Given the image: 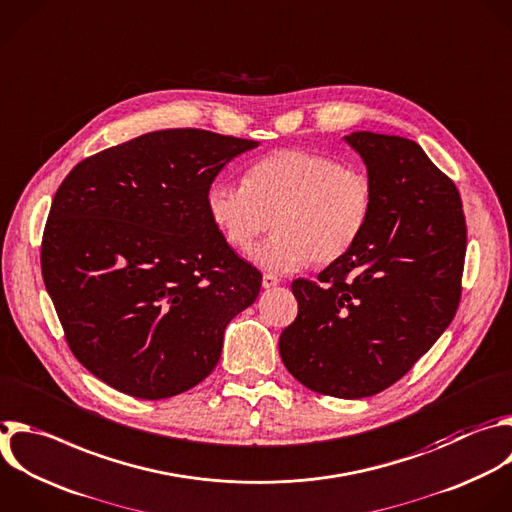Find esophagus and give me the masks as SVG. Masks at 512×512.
I'll use <instances>...</instances> for the list:
<instances>
[{
    "label": "esophagus",
    "instance_id": "1",
    "mask_svg": "<svg viewBox=\"0 0 512 512\" xmlns=\"http://www.w3.org/2000/svg\"><path fill=\"white\" fill-rule=\"evenodd\" d=\"M281 283V279L277 277V275H271V273H265L263 275V287L265 289H271V287H275V285H279Z\"/></svg>",
    "mask_w": 512,
    "mask_h": 512
}]
</instances>
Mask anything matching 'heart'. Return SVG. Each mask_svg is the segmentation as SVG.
Listing matches in <instances>:
<instances>
[{
  "label": "heart",
  "mask_w": 512,
  "mask_h": 512,
  "mask_svg": "<svg viewBox=\"0 0 512 512\" xmlns=\"http://www.w3.org/2000/svg\"><path fill=\"white\" fill-rule=\"evenodd\" d=\"M374 187L362 168L305 150L281 148L255 160L243 185L215 183L207 211L235 249H247L271 225L251 259L273 273H289L311 259L329 265L348 255L368 227Z\"/></svg>",
  "instance_id": "b5f03b06"
}]
</instances>
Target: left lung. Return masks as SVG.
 <instances>
[{
    "instance_id": "left-lung-1",
    "label": "left lung",
    "mask_w": 512,
    "mask_h": 512,
    "mask_svg": "<svg viewBox=\"0 0 512 512\" xmlns=\"http://www.w3.org/2000/svg\"><path fill=\"white\" fill-rule=\"evenodd\" d=\"M374 207L354 249L317 281L295 279L299 311L279 354L305 388L374 396L434 346L462 293L466 223L456 185L408 138L354 132Z\"/></svg>"
}]
</instances>
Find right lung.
Returning <instances> with one entry per match:
<instances>
[{
    "instance_id": "right-lung-1",
    "label": "right lung",
    "mask_w": 512,
    "mask_h": 512,
    "mask_svg": "<svg viewBox=\"0 0 512 512\" xmlns=\"http://www.w3.org/2000/svg\"><path fill=\"white\" fill-rule=\"evenodd\" d=\"M255 140L148 132L78 162L42 237V275L74 358L114 390L162 400L217 366L261 273L207 211L221 168Z\"/></svg>"
}]
</instances>
